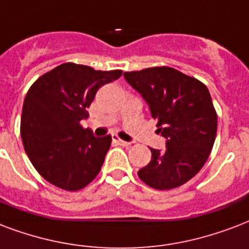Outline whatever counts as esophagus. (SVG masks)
<instances>
[{
    "label": "esophagus",
    "instance_id": "1",
    "mask_svg": "<svg viewBox=\"0 0 249 249\" xmlns=\"http://www.w3.org/2000/svg\"><path fill=\"white\" fill-rule=\"evenodd\" d=\"M113 141L117 142L119 145L121 146H125V147H129L130 146V142H126V141H123V140H120V138H117L116 136H113Z\"/></svg>",
    "mask_w": 249,
    "mask_h": 249
}]
</instances>
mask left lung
Instances as JSON below:
<instances>
[{
  "label": "left lung",
  "mask_w": 249,
  "mask_h": 249,
  "mask_svg": "<svg viewBox=\"0 0 249 249\" xmlns=\"http://www.w3.org/2000/svg\"><path fill=\"white\" fill-rule=\"evenodd\" d=\"M151 112L166 149L151 150V160L138 171L149 187H180L202 168L217 134V113L208 87L168 66L124 73Z\"/></svg>",
  "instance_id": "left-lung-1"
}]
</instances>
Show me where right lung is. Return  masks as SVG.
<instances>
[{
	"instance_id": "add662e5",
	"label": "right lung",
	"mask_w": 249,
	"mask_h": 249,
	"mask_svg": "<svg viewBox=\"0 0 249 249\" xmlns=\"http://www.w3.org/2000/svg\"><path fill=\"white\" fill-rule=\"evenodd\" d=\"M121 74V70L102 71L66 62L30 87L20 136L32 166L47 181L65 191H78L99 174L112 138L94 137L79 121L89 117L87 108L96 91Z\"/></svg>"
}]
</instances>
